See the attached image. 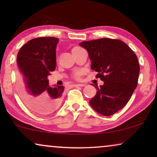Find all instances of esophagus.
<instances>
[{
    "label": "esophagus",
    "mask_w": 157,
    "mask_h": 157,
    "mask_svg": "<svg viewBox=\"0 0 157 157\" xmlns=\"http://www.w3.org/2000/svg\"><path fill=\"white\" fill-rule=\"evenodd\" d=\"M74 87H82V86H85V84H83V83H77V84H74Z\"/></svg>",
    "instance_id": "obj_1"
}]
</instances>
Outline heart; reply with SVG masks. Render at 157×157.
I'll return each instance as SVG.
<instances>
[{"mask_svg":"<svg viewBox=\"0 0 157 157\" xmlns=\"http://www.w3.org/2000/svg\"><path fill=\"white\" fill-rule=\"evenodd\" d=\"M83 74V71H77L74 73V76L75 78H76V79H78V80H79V79H81V76H82Z\"/></svg>","mask_w":157,"mask_h":157,"instance_id":"1","label":"heart"}]
</instances>
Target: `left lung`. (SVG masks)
Masks as SVG:
<instances>
[{
	"label": "left lung",
	"instance_id": "1",
	"mask_svg": "<svg viewBox=\"0 0 157 157\" xmlns=\"http://www.w3.org/2000/svg\"><path fill=\"white\" fill-rule=\"evenodd\" d=\"M79 45L88 51L91 68L104 81L90 100L100 114L111 116L127 104L137 86L140 67L136 55L128 45L111 38L83 41Z\"/></svg>",
	"mask_w": 157,
	"mask_h": 157
}]
</instances>
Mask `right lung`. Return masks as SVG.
I'll return each mask as SVG.
<instances>
[{"mask_svg": "<svg viewBox=\"0 0 157 157\" xmlns=\"http://www.w3.org/2000/svg\"><path fill=\"white\" fill-rule=\"evenodd\" d=\"M59 38H36L28 41L17 55L18 89L29 109L39 114H49L59 108L64 87L48 84V76L56 66V49Z\"/></svg>", "mask_w": 157, "mask_h": 157, "instance_id": "add662e5", "label": "right lung"}]
</instances>
